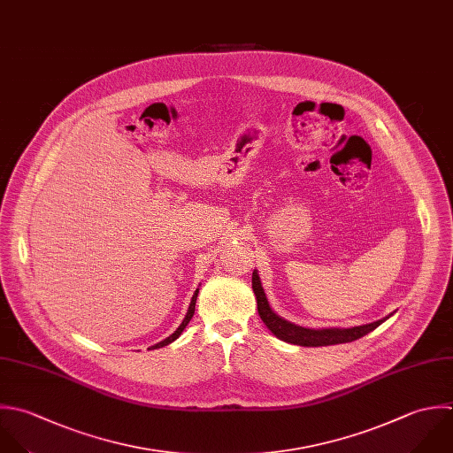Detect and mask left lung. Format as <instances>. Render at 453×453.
<instances>
[{
    "instance_id": "left-lung-1",
    "label": "left lung",
    "mask_w": 453,
    "mask_h": 453,
    "mask_svg": "<svg viewBox=\"0 0 453 453\" xmlns=\"http://www.w3.org/2000/svg\"><path fill=\"white\" fill-rule=\"evenodd\" d=\"M252 289L257 300V312L259 318L263 319V323L266 325V328L280 341L289 342V344H296V346H305V348H319V346H334V344H346V342H353L357 339H362L364 335L371 334L372 330H376L381 323H385L390 316L369 323V325H362V326H353V328H305V326H298L291 321H286L284 318H280L270 305L266 293L263 289L261 279L257 270H254L252 273Z\"/></svg>"
}]
</instances>
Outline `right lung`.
Segmentation results:
<instances>
[{"label":"right lung","mask_w":453,"mask_h":453,"mask_svg":"<svg viewBox=\"0 0 453 453\" xmlns=\"http://www.w3.org/2000/svg\"><path fill=\"white\" fill-rule=\"evenodd\" d=\"M201 286V284H199ZM197 293H199V288L196 289V293H194V296H192V300H190V305H188V311H187V314H185V319L181 321V325L176 328V332L173 334V335H169L167 339H164V341H160L158 344H155V346H151V348H148V349H158V348H164V346H167V344H171V342H174L181 334H183V330H185V326L188 325V321L192 319V316H194V311H196V300H197Z\"/></svg>","instance_id":"obj_1"}]
</instances>
